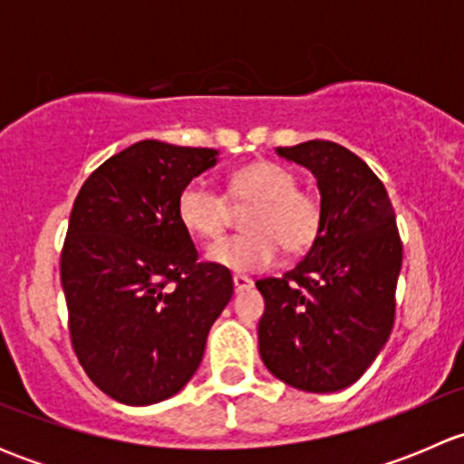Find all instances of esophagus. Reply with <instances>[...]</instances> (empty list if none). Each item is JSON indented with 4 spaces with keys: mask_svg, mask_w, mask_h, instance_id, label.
I'll return each mask as SVG.
<instances>
[{
    "mask_svg": "<svg viewBox=\"0 0 464 464\" xmlns=\"http://www.w3.org/2000/svg\"><path fill=\"white\" fill-rule=\"evenodd\" d=\"M233 287H236V292H245V289L254 287V280H251L249 276L236 274L233 276Z\"/></svg>",
    "mask_w": 464,
    "mask_h": 464,
    "instance_id": "1",
    "label": "esophagus"
}]
</instances>
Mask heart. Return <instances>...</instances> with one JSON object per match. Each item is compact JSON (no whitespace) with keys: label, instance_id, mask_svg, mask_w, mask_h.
Here are the masks:
<instances>
[{"label":"heart","instance_id":"1","mask_svg":"<svg viewBox=\"0 0 464 464\" xmlns=\"http://www.w3.org/2000/svg\"><path fill=\"white\" fill-rule=\"evenodd\" d=\"M231 204H251L245 233L224 237L208 249V260L231 271L249 274L271 266L285 254L301 256L314 246L323 227L319 198L298 188L292 168L278 161H254L228 175L227 195L202 177L190 179L177 195V218L202 240H218L231 222Z\"/></svg>","mask_w":464,"mask_h":464}]
</instances>
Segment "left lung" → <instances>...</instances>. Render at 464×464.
Returning a JSON list of instances; mask_svg holds the SVG:
<instances>
[{"label": "left lung", "instance_id": "left-lung-1", "mask_svg": "<svg viewBox=\"0 0 464 464\" xmlns=\"http://www.w3.org/2000/svg\"><path fill=\"white\" fill-rule=\"evenodd\" d=\"M278 154L316 177L323 227L292 271L256 283L260 357L298 391L334 392L357 382L391 336L401 269L395 210L382 179L343 145L305 141Z\"/></svg>", "mask_w": 464, "mask_h": 464}]
</instances>
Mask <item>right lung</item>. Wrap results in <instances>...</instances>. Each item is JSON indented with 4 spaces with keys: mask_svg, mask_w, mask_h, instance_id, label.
Listing matches in <instances>:
<instances>
[{
    "mask_svg": "<svg viewBox=\"0 0 464 464\" xmlns=\"http://www.w3.org/2000/svg\"><path fill=\"white\" fill-rule=\"evenodd\" d=\"M218 150L139 141L82 184L60 254L73 353L111 400L148 406L188 383L233 296L227 266L199 262L177 195Z\"/></svg>",
    "mask_w": 464,
    "mask_h": 464,
    "instance_id": "obj_1",
    "label": "right lung"
}]
</instances>
